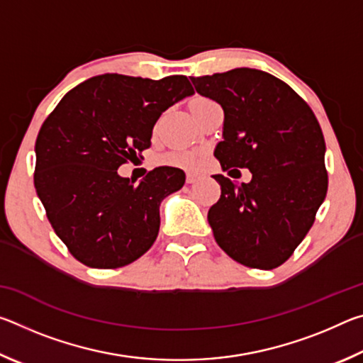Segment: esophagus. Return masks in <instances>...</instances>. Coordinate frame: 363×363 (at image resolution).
I'll use <instances>...</instances> for the list:
<instances>
[{"mask_svg": "<svg viewBox=\"0 0 363 363\" xmlns=\"http://www.w3.org/2000/svg\"><path fill=\"white\" fill-rule=\"evenodd\" d=\"M200 179V176L199 174H194V173H187V177H186V181H187V184H195L196 181Z\"/></svg>", "mask_w": 363, "mask_h": 363, "instance_id": "esophagus-1", "label": "esophagus"}]
</instances>
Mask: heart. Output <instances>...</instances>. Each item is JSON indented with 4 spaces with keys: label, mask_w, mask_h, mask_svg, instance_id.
Here are the masks:
<instances>
[{
    "label": "heart",
    "mask_w": 363,
    "mask_h": 363,
    "mask_svg": "<svg viewBox=\"0 0 363 363\" xmlns=\"http://www.w3.org/2000/svg\"><path fill=\"white\" fill-rule=\"evenodd\" d=\"M203 102H208V99H205V97H195V99L190 102V106H194V104H203ZM163 162L167 164H171V167L192 169L196 164V157L190 152H174L164 157Z\"/></svg>",
    "instance_id": "b5f03b06"
}]
</instances>
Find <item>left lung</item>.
Masks as SVG:
<instances>
[{
    "instance_id": "1",
    "label": "left lung",
    "mask_w": 363,
    "mask_h": 363,
    "mask_svg": "<svg viewBox=\"0 0 363 363\" xmlns=\"http://www.w3.org/2000/svg\"><path fill=\"white\" fill-rule=\"evenodd\" d=\"M190 79L224 110L223 140L214 149L220 167L253 176L240 186L214 176L220 199L208 211L213 235L243 266L279 267L303 242L327 195L320 125L303 97L267 72L242 67Z\"/></svg>"
}]
</instances>
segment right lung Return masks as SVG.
<instances>
[{
	"label": "right lung",
	"mask_w": 363,
	"mask_h": 363,
	"mask_svg": "<svg viewBox=\"0 0 363 363\" xmlns=\"http://www.w3.org/2000/svg\"><path fill=\"white\" fill-rule=\"evenodd\" d=\"M194 94L187 77L118 73L86 79L43 123L35 144V189L54 232L88 267L131 264L158 235L160 203L179 190V168L149 171L138 186L118 169L150 147L164 110Z\"/></svg>",
	"instance_id": "add662e5"
}]
</instances>
